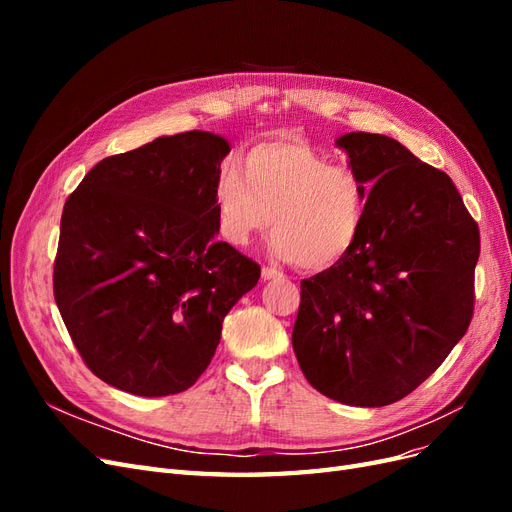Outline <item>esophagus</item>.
Instances as JSON below:
<instances>
[{"mask_svg": "<svg viewBox=\"0 0 512 512\" xmlns=\"http://www.w3.org/2000/svg\"><path fill=\"white\" fill-rule=\"evenodd\" d=\"M260 277H262V280H265V282H271V280H282V273L280 271H277V269H271V267H262V271H260Z\"/></svg>", "mask_w": 512, "mask_h": 512, "instance_id": "esophagus-1", "label": "esophagus"}]
</instances>
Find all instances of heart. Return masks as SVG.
<instances>
[{"label":"heart","instance_id":"b5f03b06","mask_svg":"<svg viewBox=\"0 0 512 512\" xmlns=\"http://www.w3.org/2000/svg\"><path fill=\"white\" fill-rule=\"evenodd\" d=\"M369 192L359 175L333 166L299 138H273L228 160L213 185L215 228L232 247H245L273 224V256L305 271L339 265L359 243Z\"/></svg>","mask_w":512,"mask_h":512}]
</instances>
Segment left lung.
I'll use <instances>...</instances> for the list:
<instances>
[{
    "mask_svg": "<svg viewBox=\"0 0 512 512\" xmlns=\"http://www.w3.org/2000/svg\"><path fill=\"white\" fill-rule=\"evenodd\" d=\"M335 145L369 192L363 235L339 265L301 282L292 348L307 382L346 406L395 404L466 335L478 226L442 170L395 138Z\"/></svg>",
    "mask_w": 512,
    "mask_h": 512,
    "instance_id": "8db88e82",
    "label": "left lung"
}]
</instances>
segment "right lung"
I'll return each instance as SVG.
<instances>
[{"mask_svg":"<svg viewBox=\"0 0 512 512\" xmlns=\"http://www.w3.org/2000/svg\"><path fill=\"white\" fill-rule=\"evenodd\" d=\"M230 143L160 136L104 158L66 200L53 290L76 350L106 384L181 393L209 367L222 322L260 277L215 241L213 185Z\"/></svg>","mask_w":512,"mask_h":512,"instance_id":"1","label":"right lung"}]
</instances>
